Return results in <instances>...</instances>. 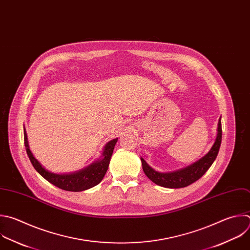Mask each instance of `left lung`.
<instances>
[{
    "label": "left lung",
    "instance_id": "8db88e82",
    "mask_svg": "<svg viewBox=\"0 0 250 250\" xmlns=\"http://www.w3.org/2000/svg\"><path fill=\"white\" fill-rule=\"evenodd\" d=\"M222 142V125H221V118L218 122V127H217V136L215 139V142L209 152L200 158L198 161L194 162L193 164L185 167L183 169L174 171V172H168V173H161L156 170H154L152 167L146 163V161L143 158L141 159L142 163V169L146 175V177L152 181L154 184L167 188H186L194 182L198 181L211 167V165L215 161L220 146Z\"/></svg>",
    "mask_w": 250,
    "mask_h": 250
}]
</instances>
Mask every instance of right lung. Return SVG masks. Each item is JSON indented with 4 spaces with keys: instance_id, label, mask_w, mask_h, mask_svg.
I'll list each match as a JSON object with an SVG mask.
<instances>
[{
    "instance_id": "right-lung-1",
    "label": "right lung",
    "mask_w": 250,
    "mask_h": 250,
    "mask_svg": "<svg viewBox=\"0 0 250 250\" xmlns=\"http://www.w3.org/2000/svg\"><path fill=\"white\" fill-rule=\"evenodd\" d=\"M23 130H24L25 149L34 169L46 181H48L55 187L66 191H74V192L89 189L101 183V181L103 180L109 168L110 160H111L115 145L118 141V138L110 140L104 146L101 157L95 162H93L92 164H90L89 166H87V167L83 168L82 170H79L73 173H68V174H56L45 169L41 165V163L34 157V155L32 154L29 148L27 133L24 126H23Z\"/></svg>"
}]
</instances>
